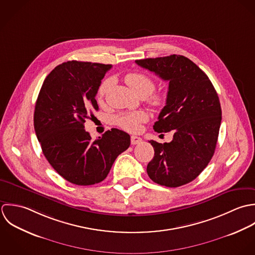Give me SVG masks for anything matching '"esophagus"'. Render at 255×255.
<instances>
[{
  "instance_id": "obj_1",
  "label": "esophagus",
  "mask_w": 255,
  "mask_h": 255,
  "mask_svg": "<svg viewBox=\"0 0 255 255\" xmlns=\"http://www.w3.org/2000/svg\"><path fill=\"white\" fill-rule=\"evenodd\" d=\"M142 142H143V140L140 137H137V136H132L131 137V144L132 145H138V144H141Z\"/></svg>"
}]
</instances>
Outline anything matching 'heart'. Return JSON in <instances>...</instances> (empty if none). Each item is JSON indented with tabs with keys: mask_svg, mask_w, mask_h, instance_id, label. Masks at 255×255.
Segmentation results:
<instances>
[{
	"mask_svg": "<svg viewBox=\"0 0 255 255\" xmlns=\"http://www.w3.org/2000/svg\"><path fill=\"white\" fill-rule=\"evenodd\" d=\"M125 82L141 98L148 97V102L154 108H159L165 103L166 97L163 93L158 92L151 94L155 88V81L151 76L139 72L129 73L125 76ZM111 85V79H106L102 82L98 90V97L100 100H102L105 97ZM147 120V113L144 111H137L133 113H124L117 116L116 124L128 132H136L139 130L141 123L146 122Z\"/></svg>",
	"mask_w": 255,
	"mask_h": 255,
	"instance_id": "b5f03b06",
	"label": "heart"
}]
</instances>
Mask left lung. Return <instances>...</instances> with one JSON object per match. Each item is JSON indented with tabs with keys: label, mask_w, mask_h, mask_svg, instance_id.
Returning <instances> with one entry per match:
<instances>
[{
	"label": "left lung",
	"mask_w": 255,
	"mask_h": 255,
	"mask_svg": "<svg viewBox=\"0 0 255 255\" xmlns=\"http://www.w3.org/2000/svg\"><path fill=\"white\" fill-rule=\"evenodd\" d=\"M136 64L168 82L166 103L153 130L174 133L170 143L150 141L154 155L147 166L148 175L166 187L189 183L215 153L222 120L217 92L203 71L184 56L148 58Z\"/></svg>",
	"instance_id": "1"
}]
</instances>
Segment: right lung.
Returning a JSON list of instances; mask_svg holds the SVG:
<instances>
[{"mask_svg":"<svg viewBox=\"0 0 255 255\" xmlns=\"http://www.w3.org/2000/svg\"><path fill=\"white\" fill-rule=\"evenodd\" d=\"M111 65L68 61L46 77L34 110V130L52 167L76 185L102 181L116 157L130 146V136L112 128L93 140L85 130L102 80Z\"/></svg>","mask_w":255,"mask_h":255,"instance_id":"1","label":"right lung"}]
</instances>
